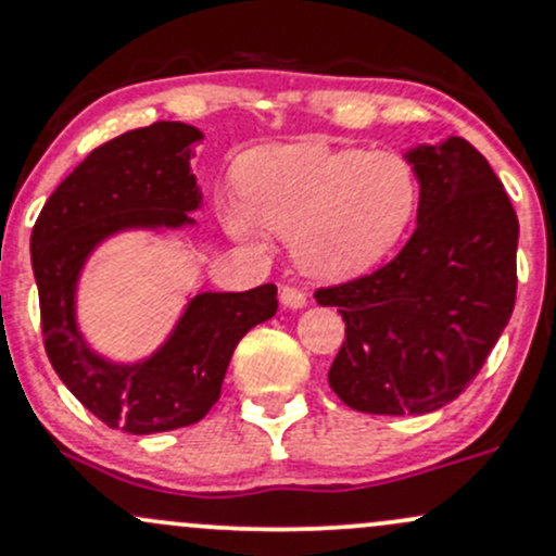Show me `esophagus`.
<instances>
[{
  "label": "esophagus",
  "mask_w": 556,
  "mask_h": 556,
  "mask_svg": "<svg viewBox=\"0 0 556 556\" xmlns=\"http://www.w3.org/2000/svg\"><path fill=\"white\" fill-rule=\"evenodd\" d=\"M279 301H282L285 308H303L308 303L306 293H303L301 288H293V285H285L282 290H279Z\"/></svg>",
  "instance_id": "obj_1"
}]
</instances>
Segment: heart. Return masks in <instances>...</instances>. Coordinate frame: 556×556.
Instances as JSON below:
<instances>
[{
    "mask_svg": "<svg viewBox=\"0 0 556 556\" xmlns=\"http://www.w3.org/2000/svg\"><path fill=\"white\" fill-rule=\"evenodd\" d=\"M242 207H226L233 237L258 223L295 244L306 274L346 282L372 271L410 231L420 180L407 156L362 146L293 143L250 151L237 165Z\"/></svg>",
    "mask_w": 556,
    "mask_h": 556,
    "instance_id": "1",
    "label": "heart"
}]
</instances>
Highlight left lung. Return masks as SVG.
<instances>
[{"label":"left lung","mask_w":556,"mask_h":556,"mask_svg":"<svg viewBox=\"0 0 556 556\" xmlns=\"http://www.w3.org/2000/svg\"><path fill=\"white\" fill-rule=\"evenodd\" d=\"M418 224L394 261L314 293L346 341L327 381L372 416H424L466 389L509 323L519 220L493 167L464 138L407 151Z\"/></svg>","instance_id":"8db88e82"}]
</instances>
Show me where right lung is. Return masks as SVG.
<instances>
[{
	"label": "right lung",
	"mask_w": 556,
	"mask_h": 556,
	"mask_svg": "<svg viewBox=\"0 0 556 556\" xmlns=\"http://www.w3.org/2000/svg\"><path fill=\"white\" fill-rule=\"evenodd\" d=\"M184 122H154L109 140L52 191L31 231L45 352L66 389L111 429L156 434L191 426L218 402L233 349L250 327L277 314V288L200 293L165 343L122 365L87 346L77 327V282L103 239L130 229H180L200 210Z\"/></svg>",
	"instance_id": "right-lung-1"
}]
</instances>
